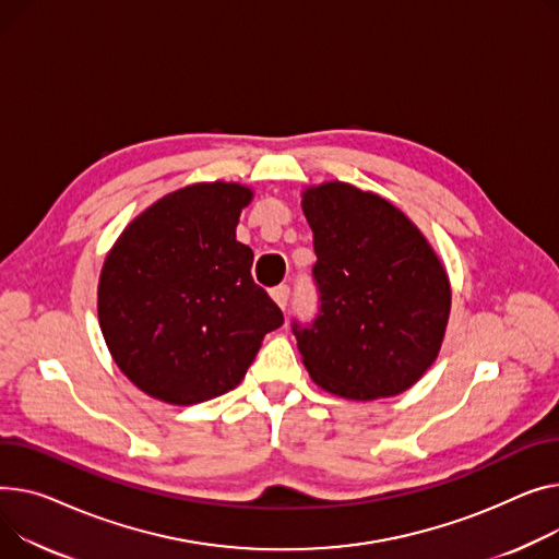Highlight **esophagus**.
Segmentation results:
<instances>
[{
  "label": "esophagus",
  "mask_w": 559,
  "mask_h": 559,
  "mask_svg": "<svg viewBox=\"0 0 559 559\" xmlns=\"http://www.w3.org/2000/svg\"><path fill=\"white\" fill-rule=\"evenodd\" d=\"M270 294H272L274 304H276L281 310L287 308V301H289V287H287V285H278V287H274Z\"/></svg>",
  "instance_id": "1"
}]
</instances>
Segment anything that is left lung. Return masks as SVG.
Listing matches in <instances>:
<instances>
[{
	"label": "left lung",
	"instance_id": "obj_1",
	"mask_svg": "<svg viewBox=\"0 0 559 559\" xmlns=\"http://www.w3.org/2000/svg\"><path fill=\"white\" fill-rule=\"evenodd\" d=\"M314 234L321 310L294 323L317 386L346 400L412 389L436 361L452 310V285L423 231L395 204L346 181L301 193Z\"/></svg>",
	"mask_w": 559,
	"mask_h": 559
}]
</instances>
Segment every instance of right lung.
<instances>
[{
  "label": "right lung",
  "instance_id": "obj_1",
  "mask_svg": "<svg viewBox=\"0 0 559 559\" xmlns=\"http://www.w3.org/2000/svg\"><path fill=\"white\" fill-rule=\"evenodd\" d=\"M253 189L198 181L141 211L98 278V323L121 373L145 395L189 406L236 389L278 306L251 278L236 227Z\"/></svg>",
  "mask_w": 559,
  "mask_h": 559
}]
</instances>
